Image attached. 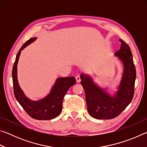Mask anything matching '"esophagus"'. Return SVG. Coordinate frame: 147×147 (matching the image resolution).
<instances>
[{
  "instance_id": "34e87169",
  "label": "esophagus",
  "mask_w": 147,
  "mask_h": 147,
  "mask_svg": "<svg viewBox=\"0 0 147 147\" xmlns=\"http://www.w3.org/2000/svg\"><path fill=\"white\" fill-rule=\"evenodd\" d=\"M75 78H76V82H78V83H80V82L81 79H80V76L79 75H77V76L75 77Z\"/></svg>"
}]
</instances>
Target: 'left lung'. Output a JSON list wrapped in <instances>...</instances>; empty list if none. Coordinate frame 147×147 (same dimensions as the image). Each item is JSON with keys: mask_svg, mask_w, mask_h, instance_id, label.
<instances>
[{"mask_svg": "<svg viewBox=\"0 0 147 147\" xmlns=\"http://www.w3.org/2000/svg\"><path fill=\"white\" fill-rule=\"evenodd\" d=\"M119 51L115 56L123 65L121 80L113 91L108 87L102 88L94 82L88 74L81 73V84L86 93L88 113L97 119H111L116 117L131 100L134 93L136 71L130 47L123 40ZM111 93H110V92Z\"/></svg>", "mask_w": 147, "mask_h": 147, "instance_id": "8db88e82", "label": "left lung"}]
</instances>
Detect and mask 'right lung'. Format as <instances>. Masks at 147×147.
Returning <instances> with one entry per match:
<instances>
[{"label":"right lung","instance_id":"right-lung-1","mask_svg":"<svg viewBox=\"0 0 147 147\" xmlns=\"http://www.w3.org/2000/svg\"><path fill=\"white\" fill-rule=\"evenodd\" d=\"M36 39L37 38L30 39L22 46L17 54L12 70L14 94L20 105L31 117L37 120H50L60 114L64 96L68 89L76 84V80L74 76L56 78L49 93L38 100H32L24 94L17 79V64L21 51Z\"/></svg>","mask_w":147,"mask_h":147}]
</instances>
